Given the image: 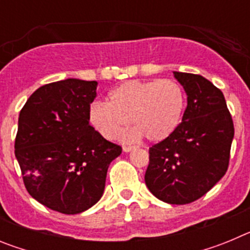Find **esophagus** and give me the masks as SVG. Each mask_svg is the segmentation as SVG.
I'll list each match as a JSON object with an SVG mask.
<instances>
[{
    "label": "esophagus",
    "instance_id": "1",
    "mask_svg": "<svg viewBox=\"0 0 250 250\" xmlns=\"http://www.w3.org/2000/svg\"><path fill=\"white\" fill-rule=\"evenodd\" d=\"M132 149H135V146H131V145H124L123 146V150L125 152H129V151H131Z\"/></svg>",
    "mask_w": 250,
    "mask_h": 250
}]
</instances>
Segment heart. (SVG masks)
<instances>
[{
    "instance_id": "b5f03b06",
    "label": "heart",
    "mask_w": 250,
    "mask_h": 250,
    "mask_svg": "<svg viewBox=\"0 0 250 250\" xmlns=\"http://www.w3.org/2000/svg\"><path fill=\"white\" fill-rule=\"evenodd\" d=\"M185 95L182 86L170 79L130 80L115 87L107 103H94L90 121L107 140L118 138L129 120L135 126L130 138L152 143L169 138L182 120Z\"/></svg>"
}]
</instances>
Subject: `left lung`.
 <instances>
[{"mask_svg": "<svg viewBox=\"0 0 250 250\" xmlns=\"http://www.w3.org/2000/svg\"><path fill=\"white\" fill-rule=\"evenodd\" d=\"M188 105L175 131L149 149L145 184L167 204L202 198L227 173L234 125L224 95L200 75L174 71Z\"/></svg>", "mask_w": 250, "mask_h": 250, "instance_id": "left-lung-1", "label": "left lung"}]
</instances>
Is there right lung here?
I'll list each match as a JSON object with an SVG mask.
<instances>
[{
    "mask_svg": "<svg viewBox=\"0 0 250 250\" xmlns=\"http://www.w3.org/2000/svg\"><path fill=\"white\" fill-rule=\"evenodd\" d=\"M96 81L43 85L20 111L15 155L34 199L62 214L87 210L104 194L109 165L121 154L90 125Z\"/></svg>",
    "mask_w": 250,
    "mask_h": 250,
    "instance_id": "obj_1",
    "label": "right lung"
}]
</instances>
